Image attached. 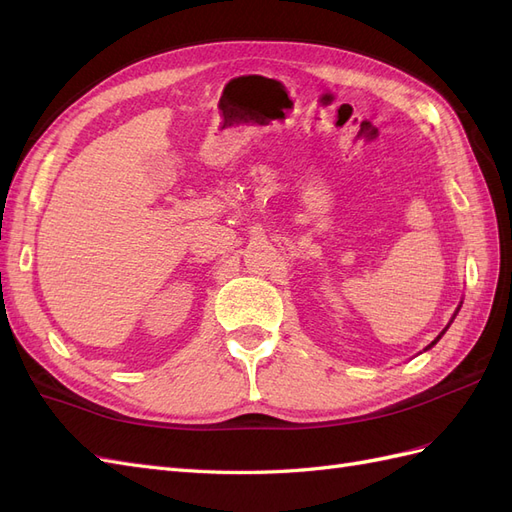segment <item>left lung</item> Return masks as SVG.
<instances>
[{"label": "left lung", "mask_w": 512, "mask_h": 512, "mask_svg": "<svg viewBox=\"0 0 512 512\" xmlns=\"http://www.w3.org/2000/svg\"><path fill=\"white\" fill-rule=\"evenodd\" d=\"M453 318H455V316H453ZM446 329H448V327H446ZM446 329H444V331H446ZM444 331H442V333H440V335H438V337H436V339H433V342H431V344H429V346H427V348H431V346H436V342H438V339H440V337H442V335H444Z\"/></svg>", "instance_id": "left-lung-1"}]
</instances>
